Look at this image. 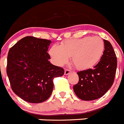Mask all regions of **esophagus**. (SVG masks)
Instances as JSON below:
<instances>
[{"instance_id": "obj_1", "label": "esophagus", "mask_w": 124, "mask_h": 124, "mask_svg": "<svg viewBox=\"0 0 124 124\" xmlns=\"http://www.w3.org/2000/svg\"><path fill=\"white\" fill-rule=\"evenodd\" d=\"M70 73H71V71L69 70H66L65 71H64V74L65 75H68V74H69Z\"/></svg>"}]
</instances>
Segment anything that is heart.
Segmentation results:
<instances>
[{
    "mask_svg": "<svg viewBox=\"0 0 124 124\" xmlns=\"http://www.w3.org/2000/svg\"><path fill=\"white\" fill-rule=\"evenodd\" d=\"M104 51V43L98 37H86L63 41L60 46L53 45L49 54L56 65L62 66L71 56L78 70H85L96 65Z\"/></svg>",
    "mask_w": 124,
    "mask_h": 124,
    "instance_id": "b5f03b06",
    "label": "heart"
}]
</instances>
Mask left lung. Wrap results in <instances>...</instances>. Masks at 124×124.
<instances>
[{
	"instance_id": "obj_1",
	"label": "left lung",
	"mask_w": 124,
	"mask_h": 124,
	"mask_svg": "<svg viewBox=\"0 0 124 124\" xmlns=\"http://www.w3.org/2000/svg\"><path fill=\"white\" fill-rule=\"evenodd\" d=\"M104 51L93 69L78 72L79 82L73 86L76 95L83 101H93L104 96L113 84L117 57L110 43L104 40Z\"/></svg>"
}]
</instances>
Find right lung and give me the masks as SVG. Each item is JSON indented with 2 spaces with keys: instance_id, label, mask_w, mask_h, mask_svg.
<instances>
[{
  "instance_id": "add662e5",
  "label": "right lung",
  "mask_w": 124,
  "mask_h": 124,
  "mask_svg": "<svg viewBox=\"0 0 124 124\" xmlns=\"http://www.w3.org/2000/svg\"><path fill=\"white\" fill-rule=\"evenodd\" d=\"M51 41L25 37L15 43L7 56V74L13 91L30 103L48 99L54 78L62 76L64 70L51 64L47 53Z\"/></svg>"
}]
</instances>
